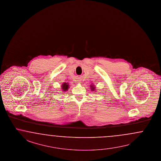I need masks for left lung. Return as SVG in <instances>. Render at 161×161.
Instances as JSON below:
<instances>
[{"label": "left lung", "mask_w": 161, "mask_h": 161, "mask_svg": "<svg viewBox=\"0 0 161 161\" xmlns=\"http://www.w3.org/2000/svg\"><path fill=\"white\" fill-rule=\"evenodd\" d=\"M91 89H92V91H93L95 90V86L93 85H91Z\"/></svg>", "instance_id": "obj_1"}]
</instances>
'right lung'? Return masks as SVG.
<instances>
[{
    "label": "right lung",
    "mask_w": 161,
    "mask_h": 161,
    "mask_svg": "<svg viewBox=\"0 0 161 161\" xmlns=\"http://www.w3.org/2000/svg\"><path fill=\"white\" fill-rule=\"evenodd\" d=\"M69 88V84L68 83H63L62 85V91L63 92L67 91Z\"/></svg>",
    "instance_id": "obj_1"
}]
</instances>
